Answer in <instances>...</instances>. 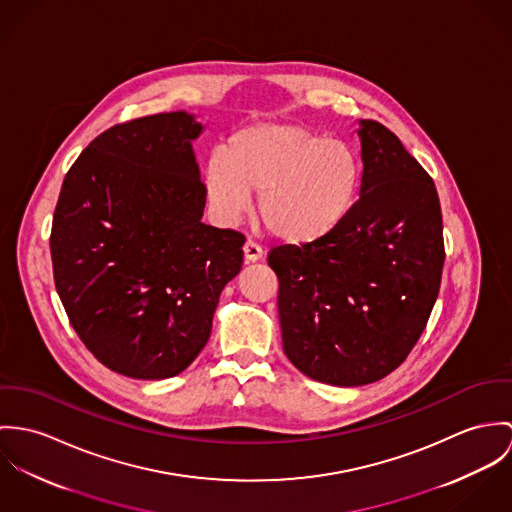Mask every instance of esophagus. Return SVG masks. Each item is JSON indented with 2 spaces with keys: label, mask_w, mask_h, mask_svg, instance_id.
Masks as SVG:
<instances>
[{
  "label": "esophagus",
  "mask_w": 512,
  "mask_h": 512,
  "mask_svg": "<svg viewBox=\"0 0 512 512\" xmlns=\"http://www.w3.org/2000/svg\"><path fill=\"white\" fill-rule=\"evenodd\" d=\"M243 255H245L247 263H255V261H259L263 257V249L255 241L247 239L245 245H243Z\"/></svg>",
  "instance_id": "34e87169"
}]
</instances>
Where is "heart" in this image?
I'll return each mask as SVG.
<instances>
[{
    "instance_id": "b5f03b06",
    "label": "heart",
    "mask_w": 512,
    "mask_h": 512,
    "mask_svg": "<svg viewBox=\"0 0 512 512\" xmlns=\"http://www.w3.org/2000/svg\"><path fill=\"white\" fill-rule=\"evenodd\" d=\"M361 180L353 149L306 127L261 123L229 137L204 169L206 198L231 224L259 194V218L286 243H316L355 206Z\"/></svg>"
}]
</instances>
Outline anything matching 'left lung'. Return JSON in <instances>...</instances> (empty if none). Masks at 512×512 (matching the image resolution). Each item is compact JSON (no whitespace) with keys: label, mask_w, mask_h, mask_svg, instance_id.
I'll list each match as a JSON object with an SVG mask.
<instances>
[{"label":"left lung","mask_w":512,"mask_h":512,"mask_svg":"<svg viewBox=\"0 0 512 512\" xmlns=\"http://www.w3.org/2000/svg\"><path fill=\"white\" fill-rule=\"evenodd\" d=\"M361 188L345 222L269 251L283 349L306 377L375 383L408 357L436 304L444 226L434 180L383 123L361 119Z\"/></svg>","instance_id":"8db88e82"}]
</instances>
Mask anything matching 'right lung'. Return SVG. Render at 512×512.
<instances>
[{
  "label": "right lung",
  "instance_id": "1",
  "mask_svg": "<svg viewBox=\"0 0 512 512\" xmlns=\"http://www.w3.org/2000/svg\"><path fill=\"white\" fill-rule=\"evenodd\" d=\"M202 123L147 115L98 135L66 172L51 257L68 320L92 355L131 379L182 373L204 349L243 233L202 222L192 151Z\"/></svg>",
  "mask_w": 512,
  "mask_h": 512
}]
</instances>
